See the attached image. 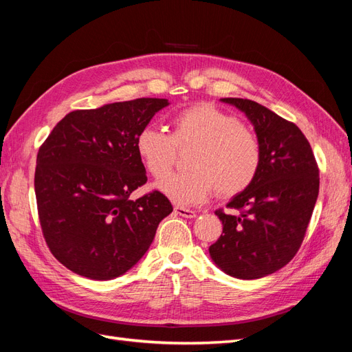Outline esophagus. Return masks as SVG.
<instances>
[{
	"mask_svg": "<svg viewBox=\"0 0 352 352\" xmlns=\"http://www.w3.org/2000/svg\"><path fill=\"white\" fill-rule=\"evenodd\" d=\"M175 212L177 216H182L186 219H194L197 216V212L194 210H189L185 207H175Z\"/></svg>",
	"mask_w": 352,
	"mask_h": 352,
	"instance_id": "34e87169",
	"label": "esophagus"
}]
</instances>
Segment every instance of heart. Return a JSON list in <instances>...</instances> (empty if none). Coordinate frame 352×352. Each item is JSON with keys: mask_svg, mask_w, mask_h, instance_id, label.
Segmentation results:
<instances>
[{"mask_svg": "<svg viewBox=\"0 0 352 352\" xmlns=\"http://www.w3.org/2000/svg\"><path fill=\"white\" fill-rule=\"evenodd\" d=\"M136 153L153 177L163 179L171 169L175 148L192 147L188 173L170 175L157 185L177 206L206 201L212 188L220 197L247 189L257 176L261 150L257 136L235 116L211 104H197L179 111L172 133L145 126L136 136Z\"/></svg>", "mask_w": 352, "mask_h": 352, "instance_id": "obj_1", "label": "heart"}]
</instances>
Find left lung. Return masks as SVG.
I'll list each match as a JSON object with an SVG mask.
<instances>
[{
	"mask_svg": "<svg viewBox=\"0 0 352 352\" xmlns=\"http://www.w3.org/2000/svg\"><path fill=\"white\" fill-rule=\"evenodd\" d=\"M220 101L251 122L261 162L251 185L228 202L239 214L216 211L223 232L208 252L232 278L260 279L282 269L300 248L318 195V168L296 124L251 100Z\"/></svg>",
	"mask_w": 352,
	"mask_h": 352,
	"instance_id": "8db88e82",
	"label": "left lung"
}]
</instances>
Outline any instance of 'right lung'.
<instances>
[{"instance_id":"1","label":"right lung","mask_w":352,"mask_h":352,"mask_svg":"<svg viewBox=\"0 0 352 352\" xmlns=\"http://www.w3.org/2000/svg\"><path fill=\"white\" fill-rule=\"evenodd\" d=\"M164 98L69 113L39 148L35 194L52 255L73 273L110 280L129 272L173 211L162 192L129 199L146 182L136 136Z\"/></svg>"}]
</instances>
